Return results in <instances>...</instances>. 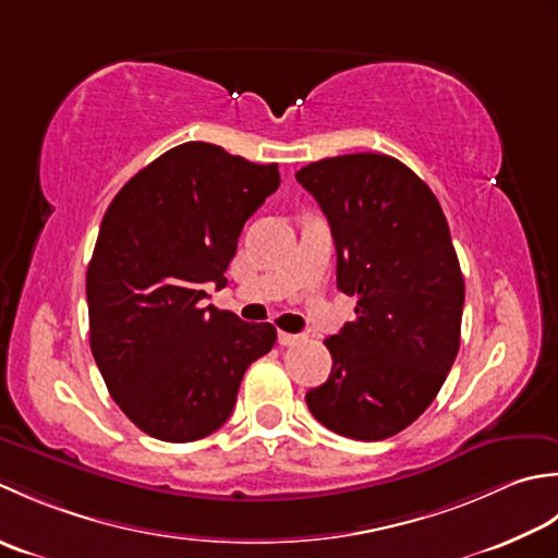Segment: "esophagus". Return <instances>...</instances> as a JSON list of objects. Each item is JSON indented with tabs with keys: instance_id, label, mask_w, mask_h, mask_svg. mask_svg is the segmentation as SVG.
<instances>
[{
	"instance_id": "34e87169",
	"label": "esophagus",
	"mask_w": 558,
	"mask_h": 558,
	"mask_svg": "<svg viewBox=\"0 0 558 558\" xmlns=\"http://www.w3.org/2000/svg\"><path fill=\"white\" fill-rule=\"evenodd\" d=\"M301 335H289V332H279V344L281 347H295L301 342Z\"/></svg>"
}]
</instances>
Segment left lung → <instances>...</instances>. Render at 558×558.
Returning a JSON list of instances; mask_svg holds the SVG:
<instances>
[{"label":"left lung","mask_w":558,"mask_h":558,"mask_svg":"<svg viewBox=\"0 0 558 558\" xmlns=\"http://www.w3.org/2000/svg\"><path fill=\"white\" fill-rule=\"evenodd\" d=\"M295 180L332 229L337 289L359 299L356 320L325 339L332 371L305 402L339 436L390 438L436 400L460 349L464 279L446 214L385 154L323 158Z\"/></svg>","instance_id":"8db88e82"}]
</instances>
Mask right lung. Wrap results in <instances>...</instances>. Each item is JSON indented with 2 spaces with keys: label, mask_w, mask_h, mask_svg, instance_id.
Returning <instances> with one entry per match:
<instances>
[{
  "label": "right lung",
  "mask_w": 558,
  "mask_h": 558,
  "mask_svg": "<svg viewBox=\"0 0 558 558\" xmlns=\"http://www.w3.org/2000/svg\"><path fill=\"white\" fill-rule=\"evenodd\" d=\"M279 180L277 163L187 142L110 202L86 271L90 351L144 434L168 442L214 434L250 363L275 347V327L204 305V289L226 287L238 235Z\"/></svg>",
  "instance_id": "1"
}]
</instances>
